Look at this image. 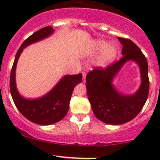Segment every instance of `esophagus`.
Masks as SVG:
<instances>
[{"label": "esophagus", "instance_id": "obj_1", "mask_svg": "<svg viewBox=\"0 0 160 160\" xmlns=\"http://www.w3.org/2000/svg\"><path fill=\"white\" fill-rule=\"evenodd\" d=\"M85 79H86V72H83V82H85Z\"/></svg>", "mask_w": 160, "mask_h": 160}]
</instances>
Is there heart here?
I'll return each instance as SVG.
<instances>
[{
	"label": "heart",
	"instance_id": "1",
	"mask_svg": "<svg viewBox=\"0 0 160 160\" xmlns=\"http://www.w3.org/2000/svg\"><path fill=\"white\" fill-rule=\"evenodd\" d=\"M95 47L98 50L104 49L102 51V53H101V62L103 65H105V64L112 62L117 56L118 50L115 46H113V45H108L107 46V42L102 41V40L96 42Z\"/></svg>",
	"mask_w": 160,
	"mask_h": 160
}]
</instances>
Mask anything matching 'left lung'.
I'll return each mask as SVG.
<instances>
[{"instance_id": "obj_1", "label": "left lung", "mask_w": 160, "mask_h": 160, "mask_svg": "<svg viewBox=\"0 0 160 160\" xmlns=\"http://www.w3.org/2000/svg\"><path fill=\"white\" fill-rule=\"evenodd\" d=\"M118 38L123 46V57L106 68L95 67L86 77L87 93L92 110L100 121L110 125H122L136 117L146 104L149 91L146 56L132 40L121 37ZM128 60L138 63L141 72V86L133 95H122L111 83L114 76Z\"/></svg>"}]
</instances>
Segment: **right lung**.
Masks as SVG:
<instances>
[{"label": "right lung", "mask_w": 160, "mask_h": 160, "mask_svg": "<svg viewBox=\"0 0 160 160\" xmlns=\"http://www.w3.org/2000/svg\"><path fill=\"white\" fill-rule=\"evenodd\" d=\"M53 32L51 26L41 28L24 41L16 53L10 77V90L14 104L24 117L35 124L52 125L62 120L70 108L72 90L82 81V74L67 75L47 94L38 99H25L18 92L15 84V70L18 59L26 46L46 38Z\"/></svg>", "instance_id": "1"}]
</instances>
